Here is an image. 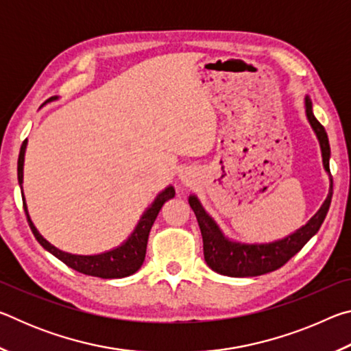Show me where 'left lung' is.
<instances>
[{
	"label": "left lung",
	"instance_id": "1",
	"mask_svg": "<svg viewBox=\"0 0 351 351\" xmlns=\"http://www.w3.org/2000/svg\"><path fill=\"white\" fill-rule=\"evenodd\" d=\"M306 106V117L310 121L311 127L316 133L320 150H322V161L325 170L330 173V144L328 136H326L325 128L322 127L316 117L313 114L311 100L305 97ZM330 192L326 197L325 203L317 210L310 221L302 226L294 234L288 235L287 239L278 240L268 245H245V243L230 241L226 239L217 223L207 215L203 206L198 198L192 195L189 198V204L192 207L195 215H197L201 235H203V249H204V260L209 265L212 271L218 272L221 276L229 277H255L268 272L276 271L287 263V261L294 257V255L304 247L308 240L313 235L317 234V230L322 226L326 217V212L330 209L331 197H332V176L330 173Z\"/></svg>",
	"mask_w": 351,
	"mask_h": 351
}]
</instances>
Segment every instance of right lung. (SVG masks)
Listing matches in <instances>:
<instances>
[{"mask_svg":"<svg viewBox=\"0 0 351 351\" xmlns=\"http://www.w3.org/2000/svg\"><path fill=\"white\" fill-rule=\"evenodd\" d=\"M27 139L23 142L20 148V156H19V182L23 186V164H25V152H26ZM175 197V189L167 187L161 192L154 199V203L148 207L144 215L139 219L138 226H136L134 232L132 237L123 243L122 246L116 249H111L108 252L97 254V255H74L63 252L56 246H52L49 241H46L43 237L38 234V230L35 229L34 223L31 221V217L27 213L26 203H23L25 207L27 223L31 226V230L35 239L43 246L46 251H49L52 255H56L58 260H62L64 265H68L69 268L75 269L77 272L86 276H94L100 278H122L134 274L138 271L142 263H144L145 252H147V241L148 234H150L152 226L156 219L159 210L162 209L165 201H169Z\"/></svg>","mask_w":351,"mask_h":351,"instance_id":"obj_1","label":"right lung"}]
</instances>
